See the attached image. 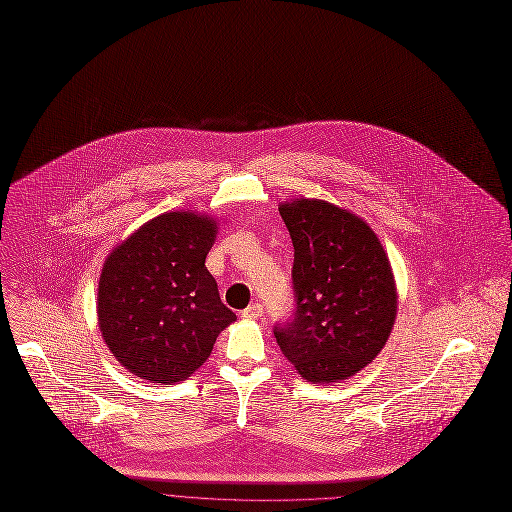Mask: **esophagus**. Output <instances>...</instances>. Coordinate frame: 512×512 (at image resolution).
I'll return each mask as SVG.
<instances>
[{
	"mask_svg": "<svg viewBox=\"0 0 512 512\" xmlns=\"http://www.w3.org/2000/svg\"><path fill=\"white\" fill-rule=\"evenodd\" d=\"M261 313H263V305L261 303H253V305H249L247 309L241 311V317L243 319H257V317H261Z\"/></svg>",
	"mask_w": 512,
	"mask_h": 512,
	"instance_id": "obj_1",
	"label": "esophagus"
}]
</instances>
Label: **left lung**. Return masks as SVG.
I'll return each instance as SVG.
<instances>
[{"mask_svg": "<svg viewBox=\"0 0 512 512\" xmlns=\"http://www.w3.org/2000/svg\"><path fill=\"white\" fill-rule=\"evenodd\" d=\"M293 243L291 319L273 333L285 358L313 384L348 380L368 366L396 319V285L376 233L325 201L279 207Z\"/></svg>", "mask_w": 512, "mask_h": 512, "instance_id": "left-lung-1", "label": "left lung"}]
</instances>
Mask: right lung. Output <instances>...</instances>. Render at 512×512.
<instances>
[{
  "label": "right lung",
  "instance_id": "1",
  "mask_svg": "<svg viewBox=\"0 0 512 512\" xmlns=\"http://www.w3.org/2000/svg\"><path fill=\"white\" fill-rule=\"evenodd\" d=\"M217 223L166 213L132 233L104 263L98 323L116 360L154 384L187 380L237 319L205 259Z\"/></svg>",
  "mask_w": 512,
  "mask_h": 512
}]
</instances>
